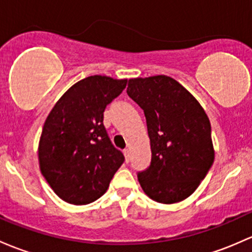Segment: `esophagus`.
<instances>
[{"label": "esophagus", "instance_id": "esophagus-1", "mask_svg": "<svg viewBox=\"0 0 252 252\" xmlns=\"http://www.w3.org/2000/svg\"><path fill=\"white\" fill-rule=\"evenodd\" d=\"M123 152H124V156H126V163H128L129 158H130V151H129L128 148H126V150H124Z\"/></svg>", "mask_w": 252, "mask_h": 252}]
</instances>
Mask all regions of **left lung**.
<instances>
[{
  "instance_id": "1",
  "label": "left lung",
  "mask_w": 252,
  "mask_h": 252,
  "mask_svg": "<svg viewBox=\"0 0 252 252\" xmlns=\"http://www.w3.org/2000/svg\"><path fill=\"white\" fill-rule=\"evenodd\" d=\"M126 94L144 110L150 166L137 173L142 189L163 204L189 197L214 163L211 126L189 91L168 76L129 79Z\"/></svg>"
}]
</instances>
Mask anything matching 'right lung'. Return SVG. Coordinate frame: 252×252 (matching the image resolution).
<instances>
[{
  "mask_svg": "<svg viewBox=\"0 0 252 252\" xmlns=\"http://www.w3.org/2000/svg\"><path fill=\"white\" fill-rule=\"evenodd\" d=\"M126 79L91 76L73 84L50 111L38 146L41 173L65 202L84 205L107 190L124 156L108 137L104 111Z\"/></svg>",
  "mask_w": 252,
  "mask_h": 252,
  "instance_id": "1",
  "label": "right lung"
}]
</instances>
